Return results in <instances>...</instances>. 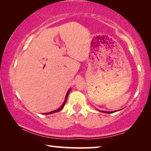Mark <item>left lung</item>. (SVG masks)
<instances>
[{
    "label": "left lung",
    "mask_w": 151,
    "mask_h": 151,
    "mask_svg": "<svg viewBox=\"0 0 151 151\" xmlns=\"http://www.w3.org/2000/svg\"><path fill=\"white\" fill-rule=\"evenodd\" d=\"M101 112H103V113H114L115 111H110V112H108V111H101Z\"/></svg>",
    "instance_id": "left-lung-1"
}]
</instances>
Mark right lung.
Listing matches in <instances>:
<instances>
[{"instance_id":"1","label":"right lung","mask_w":151,"mask_h":151,"mask_svg":"<svg viewBox=\"0 0 151 151\" xmlns=\"http://www.w3.org/2000/svg\"><path fill=\"white\" fill-rule=\"evenodd\" d=\"M71 91V89H69V91H68V92H67V95H66V97H65V102H64V103L63 104V105H62V106L60 107V109H57V110H55V111H51V112H49V113H46V114H51V113H56V112H58V111H60V110H62V109H63V107H64V106H65V103H66V102H67V97H68V96H69V92Z\"/></svg>"}]
</instances>
